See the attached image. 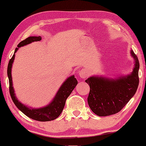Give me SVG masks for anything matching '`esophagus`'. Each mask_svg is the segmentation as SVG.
Here are the masks:
<instances>
[{
  "label": "esophagus",
  "mask_w": 146,
  "mask_h": 146,
  "mask_svg": "<svg viewBox=\"0 0 146 146\" xmlns=\"http://www.w3.org/2000/svg\"><path fill=\"white\" fill-rule=\"evenodd\" d=\"M78 74H79V76L82 78H86L88 76V72L84 69H82L81 70H80Z\"/></svg>",
  "instance_id": "1"
}]
</instances>
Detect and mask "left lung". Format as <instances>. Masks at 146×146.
I'll return each instance as SVG.
<instances>
[{
    "label": "left lung",
    "mask_w": 146,
    "mask_h": 146,
    "mask_svg": "<svg viewBox=\"0 0 146 146\" xmlns=\"http://www.w3.org/2000/svg\"><path fill=\"white\" fill-rule=\"evenodd\" d=\"M135 66L129 75L117 79L92 76L86 80L90 85L88 103L92 111L99 116L119 112L136 92L139 85L138 59L132 50Z\"/></svg>",
    "instance_id": "1"
}]
</instances>
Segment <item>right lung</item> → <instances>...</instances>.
Returning <instances> with one entry per match:
<instances>
[{"instance_id": "obj_1", "label": "right lung", "mask_w": 146, "mask_h": 146, "mask_svg": "<svg viewBox=\"0 0 146 146\" xmlns=\"http://www.w3.org/2000/svg\"><path fill=\"white\" fill-rule=\"evenodd\" d=\"M41 39V36H30L18 44V48L15 49V53H14L11 59L10 60L9 65H8L7 74L9 80L10 94H11V98L13 100L14 104L16 105V106L22 112L25 113L27 116L29 117L30 118L40 121H48L56 119L60 115L65 106L66 100L67 98L70 95L71 92L74 89L76 86L77 85L78 81L75 78L74 75L67 78L66 80L63 83V84L60 88L55 97L54 98L53 100L45 107L40 108L37 109L31 108L27 107L25 104H23L18 100L13 87V79H12L11 75L12 65H13L14 60H15V53L19 50V48L29 44L33 42L40 41Z\"/></svg>"}]
</instances>
